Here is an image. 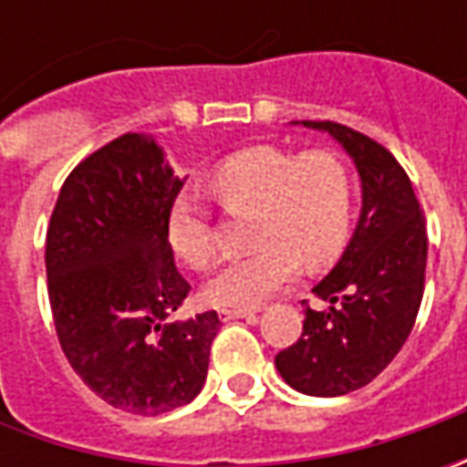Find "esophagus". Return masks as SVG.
<instances>
[{"label":"esophagus","instance_id":"34e87169","mask_svg":"<svg viewBox=\"0 0 467 467\" xmlns=\"http://www.w3.org/2000/svg\"><path fill=\"white\" fill-rule=\"evenodd\" d=\"M221 319L231 322V319H257L254 309H221Z\"/></svg>","mask_w":467,"mask_h":467}]
</instances>
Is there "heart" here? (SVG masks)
<instances>
[{"label":"heart","mask_w":467,"mask_h":467,"mask_svg":"<svg viewBox=\"0 0 467 467\" xmlns=\"http://www.w3.org/2000/svg\"><path fill=\"white\" fill-rule=\"evenodd\" d=\"M210 187L228 210L254 215L252 244L257 246L207 280L205 296L215 306H257L296 278L298 262L322 267L348 242L353 176L332 150L298 155L257 145L225 158L213 171ZM166 236L173 254L197 270L215 254L205 213L187 194L173 200Z\"/></svg>","instance_id":"b5f03b06"}]
</instances>
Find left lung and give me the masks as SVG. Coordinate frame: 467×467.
I'll use <instances>...</instances> for the list:
<instances>
[{
	"instance_id": "8db88e82",
	"label": "left lung",
	"mask_w": 467,
	"mask_h": 467,
	"mask_svg": "<svg viewBox=\"0 0 467 467\" xmlns=\"http://www.w3.org/2000/svg\"><path fill=\"white\" fill-rule=\"evenodd\" d=\"M343 145L361 179V215L343 257L312 288L330 306L304 309V332L280 350L288 385L314 398L367 387L413 330L426 275V223L413 184L395 155L335 121H301Z\"/></svg>"
}]
</instances>
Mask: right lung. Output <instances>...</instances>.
Listing matches in <instances>:
<instances>
[{"mask_svg":"<svg viewBox=\"0 0 467 467\" xmlns=\"http://www.w3.org/2000/svg\"><path fill=\"white\" fill-rule=\"evenodd\" d=\"M179 179L153 137L121 135L67 176L46 231V278L69 367L100 400L158 416L202 389L215 312L173 319L189 283L166 236Z\"/></svg>","mask_w":467,"mask_h":467,"instance_id":"1","label":"right lung"}]
</instances>
